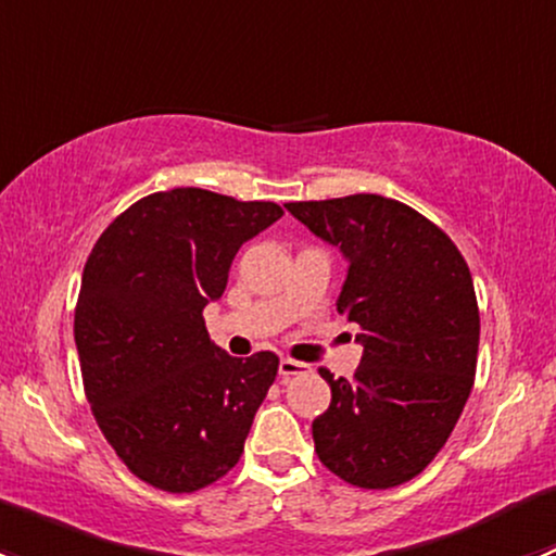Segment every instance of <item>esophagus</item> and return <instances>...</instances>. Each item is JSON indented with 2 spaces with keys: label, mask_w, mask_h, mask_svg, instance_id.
I'll return each mask as SVG.
<instances>
[{
  "label": "esophagus",
  "mask_w": 556,
  "mask_h": 556,
  "mask_svg": "<svg viewBox=\"0 0 556 556\" xmlns=\"http://www.w3.org/2000/svg\"><path fill=\"white\" fill-rule=\"evenodd\" d=\"M279 374H282V377H301V374H309V366L293 361V357H282V361H279Z\"/></svg>",
  "instance_id": "34e87169"
}]
</instances>
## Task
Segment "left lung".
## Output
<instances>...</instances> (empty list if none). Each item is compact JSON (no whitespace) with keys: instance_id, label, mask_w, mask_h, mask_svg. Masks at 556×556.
I'll list each match as a JSON object with an SVG mask.
<instances>
[{"instance_id":"obj_1","label":"left lung","mask_w":556,"mask_h":556,"mask_svg":"<svg viewBox=\"0 0 556 556\" xmlns=\"http://www.w3.org/2000/svg\"><path fill=\"white\" fill-rule=\"evenodd\" d=\"M285 206L350 261L339 312L363 344L350 382L319 368L330 406L312 422L314 452L352 486L406 484L444 450L473 387L481 325L468 263L435 223L395 199Z\"/></svg>"}]
</instances>
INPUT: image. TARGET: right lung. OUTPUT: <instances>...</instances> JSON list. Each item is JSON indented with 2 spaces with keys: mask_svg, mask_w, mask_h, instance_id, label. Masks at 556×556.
I'll return each instance as SVG.
<instances>
[{
  "mask_svg": "<svg viewBox=\"0 0 556 556\" xmlns=\"http://www.w3.org/2000/svg\"><path fill=\"white\" fill-rule=\"evenodd\" d=\"M282 215L274 201L159 190L88 255L75 306L83 387L106 444L155 490H204L242 457L279 357L226 355L201 312L226 290L239 247Z\"/></svg>",
  "mask_w": 556,
  "mask_h": 556,
  "instance_id": "right-lung-1",
  "label": "right lung"
}]
</instances>
